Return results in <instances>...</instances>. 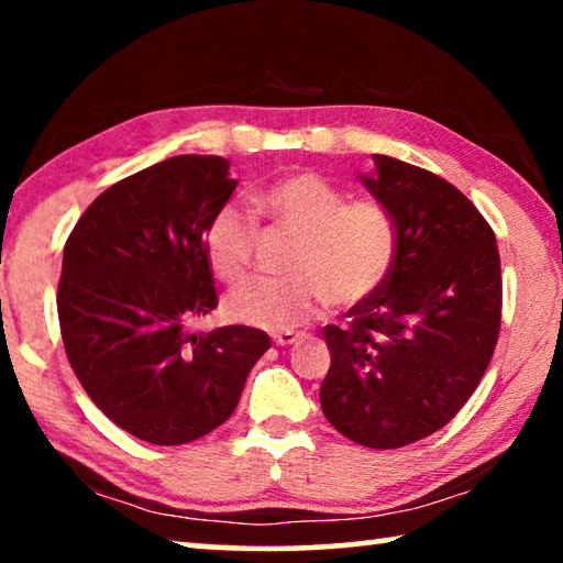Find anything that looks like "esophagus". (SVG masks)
I'll return each instance as SVG.
<instances>
[{
  "instance_id": "obj_1",
  "label": "esophagus",
  "mask_w": 563,
  "mask_h": 563,
  "mask_svg": "<svg viewBox=\"0 0 563 563\" xmlns=\"http://www.w3.org/2000/svg\"><path fill=\"white\" fill-rule=\"evenodd\" d=\"M302 340V332H292V330H288V332H275L273 335V342L278 347H288V345H295V342H300Z\"/></svg>"
}]
</instances>
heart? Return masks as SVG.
Instances as JSON below:
<instances>
[{
  "instance_id": "1",
  "label": "heart",
  "mask_w": 563,
  "mask_h": 563,
  "mask_svg": "<svg viewBox=\"0 0 563 563\" xmlns=\"http://www.w3.org/2000/svg\"><path fill=\"white\" fill-rule=\"evenodd\" d=\"M258 203L292 235L290 278H251L225 295V318L241 325L288 332L318 318L328 302L355 308L383 288L397 255V225L373 198L345 194L316 170H295L265 186ZM253 216L225 203L206 225L211 271L225 283L243 278L255 245Z\"/></svg>"
}]
</instances>
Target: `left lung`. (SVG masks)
Listing matches in <instances>:
<instances>
[{
    "label": "left lung",
    "mask_w": 563,
    "mask_h": 563,
    "mask_svg": "<svg viewBox=\"0 0 563 563\" xmlns=\"http://www.w3.org/2000/svg\"><path fill=\"white\" fill-rule=\"evenodd\" d=\"M360 180L395 218V265L373 298L325 325L328 422L369 450L434 434L487 373L501 322L497 238L462 190L430 170L373 154Z\"/></svg>",
    "instance_id": "obj_1"
}]
</instances>
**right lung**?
Returning <instances> with one entry per match:
<instances>
[{"label": "right lung", "instance_id": "add662e5", "mask_svg": "<svg viewBox=\"0 0 563 563\" xmlns=\"http://www.w3.org/2000/svg\"><path fill=\"white\" fill-rule=\"evenodd\" d=\"M221 156H174L119 180L64 245L56 310L66 357L91 402L139 440L174 446L221 427L271 338L190 332L216 285L203 233L238 186Z\"/></svg>", "mask_w": 563, "mask_h": 563}]
</instances>
